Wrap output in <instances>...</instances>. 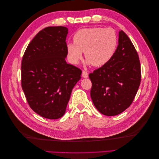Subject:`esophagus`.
Segmentation results:
<instances>
[{"instance_id": "34e87169", "label": "esophagus", "mask_w": 159, "mask_h": 159, "mask_svg": "<svg viewBox=\"0 0 159 159\" xmlns=\"http://www.w3.org/2000/svg\"><path fill=\"white\" fill-rule=\"evenodd\" d=\"M82 76L83 78H87L88 77V73H87L86 71H83Z\"/></svg>"}]
</instances>
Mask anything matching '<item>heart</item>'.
<instances>
[{
    "label": "heart",
    "instance_id": "b5f03b06",
    "mask_svg": "<svg viewBox=\"0 0 159 159\" xmlns=\"http://www.w3.org/2000/svg\"><path fill=\"white\" fill-rule=\"evenodd\" d=\"M74 43L67 46V55L74 64L79 63L85 52L87 64L101 67L113 59L118 46V36L113 29L85 28L73 37Z\"/></svg>",
    "mask_w": 159,
    "mask_h": 159
}]
</instances>
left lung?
<instances>
[{
  "mask_svg": "<svg viewBox=\"0 0 159 159\" xmlns=\"http://www.w3.org/2000/svg\"><path fill=\"white\" fill-rule=\"evenodd\" d=\"M94 106L107 116L122 113L130 106L141 83V66L136 49L123 31L117 51L110 61L89 74Z\"/></svg>",
  "mask_w": 159,
  "mask_h": 159,
  "instance_id": "left-lung-1",
  "label": "left lung"
}]
</instances>
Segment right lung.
<instances>
[{
    "instance_id": "right-lung-1",
    "label": "right lung",
    "mask_w": 159,
    "mask_h": 159,
    "mask_svg": "<svg viewBox=\"0 0 159 159\" xmlns=\"http://www.w3.org/2000/svg\"><path fill=\"white\" fill-rule=\"evenodd\" d=\"M65 26H48L29 43L21 66V85L33 111L50 120L61 117L82 71L67 63Z\"/></svg>"
}]
</instances>
